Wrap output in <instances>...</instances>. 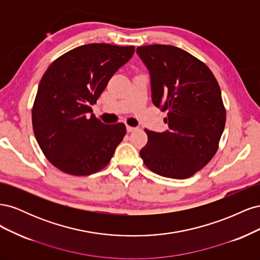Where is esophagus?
Instances as JSON below:
<instances>
[{
  "label": "esophagus",
  "instance_id": "34e87169",
  "mask_svg": "<svg viewBox=\"0 0 260 260\" xmlns=\"http://www.w3.org/2000/svg\"><path fill=\"white\" fill-rule=\"evenodd\" d=\"M136 130H137L136 127H130V125H127V131L128 132H133V131H136Z\"/></svg>",
  "mask_w": 260,
  "mask_h": 260
}]
</instances>
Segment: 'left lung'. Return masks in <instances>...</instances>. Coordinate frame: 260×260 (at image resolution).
Returning <instances> with one entry per match:
<instances>
[{
    "instance_id": "8db88e82",
    "label": "left lung",
    "mask_w": 260,
    "mask_h": 260,
    "mask_svg": "<svg viewBox=\"0 0 260 260\" xmlns=\"http://www.w3.org/2000/svg\"><path fill=\"white\" fill-rule=\"evenodd\" d=\"M137 54L151 78L153 104L168 112L169 128L145 130L148 141L140 156L157 175L186 179L217 152L225 124L219 84L204 62L176 46H140Z\"/></svg>"
}]
</instances>
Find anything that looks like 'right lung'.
I'll return each instance as SVG.
<instances>
[{"mask_svg": "<svg viewBox=\"0 0 260 260\" xmlns=\"http://www.w3.org/2000/svg\"><path fill=\"white\" fill-rule=\"evenodd\" d=\"M135 46L92 43L61 55L46 69L32 108L37 142L55 167L74 176L103 169L124 135L121 122L105 124L91 114L109 79Z\"/></svg>", "mask_w": 260, "mask_h": 260, "instance_id": "1", "label": "right lung"}]
</instances>
